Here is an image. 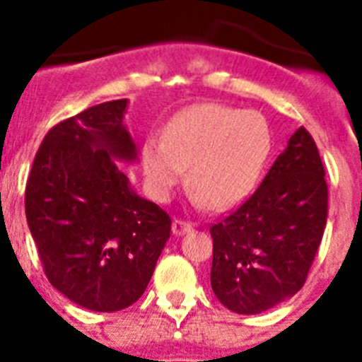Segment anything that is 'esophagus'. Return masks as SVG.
I'll list each match as a JSON object with an SVG mask.
<instances>
[{"instance_id":"1","label":"esophagus","mask_w":362,"mask_h":362,"mask_svg":"<svg viewBox=\"0 0 362 362\" xmlns=\"http://www.w3.org/2000/svg\"><path fill=\"white\" fill-rule=\"evenodd\" d=\"M187 231H192V223H187V221L184 220L173 221V235H175V237H180V235H184V233Z\"/></svg>"}]
</instances>
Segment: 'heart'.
Returning <instances> with one entry per match:
<instances>
[{
	"label": "heart",
	"instance_id": "1",
	"mask_svg": "<svg viewBox=\"0 0 362 362\" xmlns=\"http://www.w3.org/2000/svg\"><path fill=\"white\" fill-rule=\"evenodd\" d=\"M272 146L269 124L255 110L227 105H197L176 116L163 139L142 144V175L148 192L161 203L186 176L197 206L229 209L247 197Z\"/></svg>",
	"mask_w": 362,
	"mask_h": 362
}]
</instances>
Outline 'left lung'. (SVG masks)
I'll return each instance as SVG.
<instances>
[{
  "instance_id": "1",
  "label": "left lung",
  "mask_w": 362,
  "mask_h": 362,
  "mask_svg": "<svg viewBox=\"0 0 362 362\" xmlns=\"http://www.w3.org/2000/svg\"><path fill=\"white\" fill-rule=\"evenodd\" d=\"M327 223L325 169L298 127L261 186L210 227V284L226 308L261 314L304 286Z\"/></svg>"
}]
</instances>
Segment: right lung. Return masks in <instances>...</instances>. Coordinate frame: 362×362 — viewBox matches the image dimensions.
Masks as SVG:
<instances>
[{"label": "right lung", "instance_id": "right-lung-1", "mask_svg": "<svg viewBox=\"0 0 362 362\" xmlns=\"http://www.w3.org/2000/svg\"><path fill=\"white\" fill-rule=\"evenodd\" d=\"M127 105H95L54 125L25 184V218L48 281L93 312L136 303L170 237L169 214L118 165L139 159Z\"/></svg>", "mask_w": 362, "mask_h": 362}]
</instances>
